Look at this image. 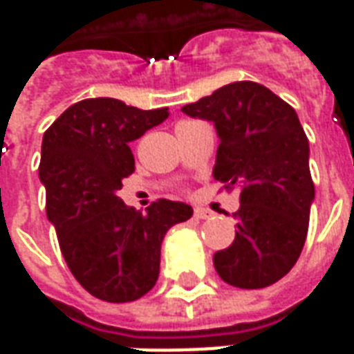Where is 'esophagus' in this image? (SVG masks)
<instances>
[{"label":"esophagus","instance_id":"esophagus-1","mask_svg":"<svg viewBox=\"0 0 354 354\" xmlns=\"http://www.w3.org/2000/svg\"><path fill=\"white\" fill-rule=\"evenodd\" d=\"M195 218H201V220H207V218H212V210L208 208H195Z\"/></svg>","mask_w":354,"mask_h":354}]
</instances>
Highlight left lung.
I'll list each match as a JSON object with an SVG mask.
<instances>
[{"label":"left lung","mask_w":354,"mask_h":354,"mask_svg":"<svg viewBox=\"0 0 354 354\" xmlns=\"http://www.w3.org/2000/svg\"><path fill=\"white\" fill-rule=\"evenodd\" d=\"M182 111L214 123L212 176L241 193L235 241L214 254L216 271L231 286L266 288L294 267L307 237L315 185L304 127L292 106L252 81L230 83Z\"/></svg>","instance_id":"1"}]
</instances>
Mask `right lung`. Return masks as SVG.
<instances>
[{
  "label": "right lung",
  "mask_w": 354,
  "mask_h": 354,
  "mask_svg": "<svg viewBox=\"0 0 354 354\" xmlns=\"http://www.w3.org/2000/svg\"><path fill=\"white\" fill-rule=\"evenodd\" d=\"M167 117L169 108L87 98L43 134L39 180L47 192V218L73 277L109 304L134 301L153 288L162 239L193 216L180 201L159 199L142 214L117 197L123 178L134 170L129 144Z\"/></svg>",
  "instance_id": "obj_1"
}]
</instances>
